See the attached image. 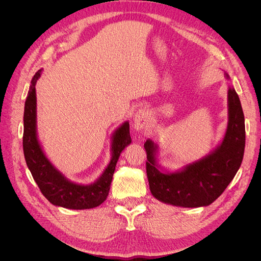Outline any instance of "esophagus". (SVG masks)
I'll return each mask as SVG.
<instances>
[{"label":"esophagus","instance_id":"obj_1","mask_svg":"<svg viewBox=\"0 0 261 261\" xmlns=\"http://www.w3.org/2000/svg\"><path fill=\"white\" fill-rule=\"evenodd\" d=\"M150 120V115L146 110H139V111L134 116V123H135V127L137 129L144 128L145 126L148 124Z\"/></svg>","mask_w":261,"mask_h":261}]
</instances>
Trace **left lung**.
Here are the masks:
<instances>
[{"mask_svg": "<svg viewBox=\"0 0 261 261\" xmlns=\"http://www.w3.org/2000/svg\"><path fill=\"white\" fill-rule=\"evenodd\" d=\"M227 98L228 123L222 144L183 171H160L154 159L156 147L151 140L146 141L147 176L150 191L158 200L185 208L209 206L231 183L243 161L245 118L240 98L232 87L228 88Z\"/></svg>", "mask_w": 261, "mask_h": 261, "instance_id": "8db88e82", "label": "left lung"}]
</instances>
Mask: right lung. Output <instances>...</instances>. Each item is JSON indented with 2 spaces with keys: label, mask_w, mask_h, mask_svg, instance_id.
<instances>
[{
  "label": "right lung",
  "mask_w": 261,
  "mask_h": 261,
  "mask_svg": "<svg viewBox=\"0 0 261 261\" xmlns=\"http://www.w3.org/2000/svg\"><path fill=\"white\" fill-rule=\"evenodd\" d=\"M40 73L41 70H38L31 81L23 112L22 148L27 167L43 196L55 206L76 210L98 207L109 195L118 156L124 148L132 143L129 123L125 122L114 133L112 160L96 183L86 186L72 183L46 159L37 139L35 86Z\"/></svg>",
  "instance_id": "1"
}]
</instances>
